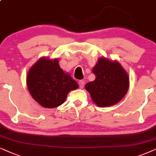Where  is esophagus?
Segmentation results:
<instances>
[{
	"mask_svg": "<svg viewBox=\"0 0 156 156\" xmlns=\"http://www.w3.org/2000/svg\"><path fill=\"white\" fill-rule=\"evenodd\" d=\"M78 84H79V87L80 88H83L84 87V85H85V81L84 80H79V82H78Z\"/></svg>",
	"mask_w": 156,
	"mask_h": 156,
	"instance_id": "34e87169",
	"label": "esophagus"
}]
</instances>
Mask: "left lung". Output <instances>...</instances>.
<instances>
[{"label":"left lung","instance_id":"8db88e82","mask_svg":"<svg viewBox=\"0 0 156 156\" xmlns=\"http://www.w3.org/2000/svg\"><path fill=\"white\" fill-rule=\"evenodd\" d=\"M92 71L95 79L85 87L98 106H111L125 96L129 88V78L118 62L101 58Z\"/></svg>","mask_w":156,"mask_h":156}]
</instances>
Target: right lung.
Here are the masks:
<instances>
[{"label": "right lung", "mask_w": 156, "mask_h": 156, "mask_svg": "<svg viewBox=\"0 0 156 156\" xmlns=\"http://www.w3.org/2000/svg\"><path fill=\"white\" fill-rule=\"evenodd\" d=\"M58 63V58H41L27 75V86L33 98L47 108L63 104L68 93L78 88V83L64 73Z\"/></svg>", "instance_id": "1"}]
</instances>
